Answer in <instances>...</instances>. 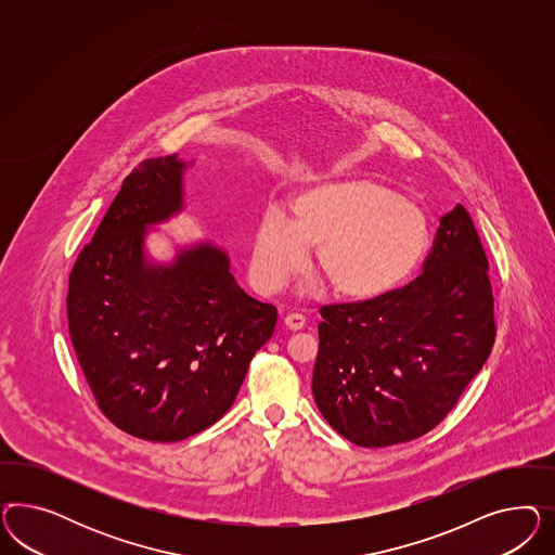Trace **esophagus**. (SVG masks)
<instances>
[{
    "mask_svg": "<svg viewBox=\"0 0 555 555\" xmlns=\"http://www.w3.org/2000/svg\"><path fill=\"white\" fill-rule=\"evenodd\" d=\"M286 330H291V332H299L305 327V318L299 315V313H288L285 318Z\"/></svg>",
    "mask_w": 555,
    "mask_h": 555,
    "instance_id": "obj_1",
    "label": "esophagus"
}]
</instances>
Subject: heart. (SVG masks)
Segmentation results:
<instances>
[{
	"mask_svg": "<svg viewBox=\"0 0 555 555\" xmlns=\"http://www.w3.org/2000/svg\"><path fill=\"white\" fill-rule=\"evenodd\" d=\"M291 211L288 221L270 209L254 235L250 279L267 295L299 276L315 250V270L336 299L370 301L409 279L427 248L425 214L378 181L309 186Z\"/></svg>",
	"mask_w": 555,
	"mask_h": 555,
	"instance_id": "1",
	"label": "heart"
}]
</instances>
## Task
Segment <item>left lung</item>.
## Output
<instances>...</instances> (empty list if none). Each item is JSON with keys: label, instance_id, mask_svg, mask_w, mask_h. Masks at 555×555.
Returning <instances> with one entry per match:
<instances>
[{"label": "left lung", "instance_id": "8db88e82", "mask_svg": "<svg viewBox=\"0 0 555 555\" xmlns=\"http://www.w3.org/2000/svg\"><path fill=\"white\" fill-rule=\"evenodd\" d=\"M488 260L468 211L439 219L413 283L376 299L321 307L313 397L339 436L364 448L431 431L494 344Z\"/></svg>", "mask_w": 555, "mask_h": 555}]
</instances>
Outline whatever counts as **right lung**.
I'll list each match as a JSON object with an SVG mask.
<instances>
[{"label":"right lung","mask_w":555,"mask_h":555,"mask_svg":"<svg viewBox=\"0 0 555 555\" xmlns=\"http://www.w3.org/2000/svg\"><path fill=\"white\" fill-rule=\"evenodd\" d=\"M177 154L140 163L68 279V334L103 415L149 441H179L234 404L276 309L244 293L228 253L177 246L170 262L146 248L151 228L185 207Z\"/></svg>","instance_id":"add662e5"}]
</instances>
